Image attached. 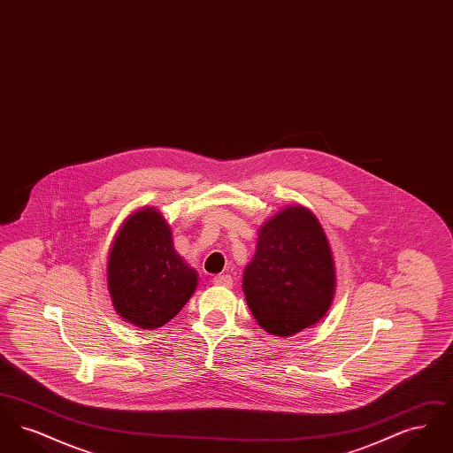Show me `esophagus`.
I'll return each instance as SVG.
<instances>
[{"instance_id": "34e87169", "label": "esophagus", "mask_w": 453, "mask_h": 453, "mask_svg": "<svg viewBox=\"0 0 453 453\" xmlns=\"http://www.w3.org/2000/svg\"><path fill=\"white\" fill-rule=\"evenodd\" d=\"M212 281L219 287H231L233 285V277L231 275H216Z\"/></svg>"}]
</instances>
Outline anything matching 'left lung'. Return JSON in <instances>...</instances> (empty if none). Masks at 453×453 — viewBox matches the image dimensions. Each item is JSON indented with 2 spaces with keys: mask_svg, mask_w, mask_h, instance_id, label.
I'll use <instances>...</instances> for the list:
<instances>
[{
  "mask_svg": "<svg viewBox=\"0 0 453 453\" xmlns=\"http://www.w3.org/2000/svg\"><path fill=\"white\" fill-rule=\"evenodd\" d=\"M242 290L257 323L292 336L319 323L336 290V268L323 226L303 205H288L258 229Z\"/></svg>",
  "mask_w": 453,
  "mask_h": 453,
  "instance_id": "obj_1",
  "label": "left lung"
}]
</instances>
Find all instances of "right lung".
Returning <instances> with one entry per match:
<instances>
[{
	"instance_id": "add662e5",
	"label": "right lung",
	"mask_w": 453,
	"mask_h": 453,
	"mask_svg": "<svg viewBox=\"0 0 453 453\" xmlns=\"http://www.w3.org/2000/svg\"><path fill=\"white\" fill-rule=\"evenodd\" d=\"M107 283L117 314L141 329H156L190 301L198 273L173 246L170 224L154 207L134 211L108 251Z\"/></svg>"
}]
</instances>
